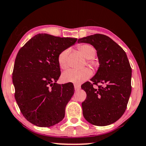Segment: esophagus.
<instances>
[{
	"label": "esophagus",
	"instance_id": "esophagus-1",
	"mask_svg": "<svg viewBox=\"0 0 146 146\" xmlns=\"http://www.w3.org/2000/svg\"><path fill=\"white\" fill-rule=\"evenodd\" d=\"M74 88H75V90H76V91H78L81 89V86H79V85H77V84H74Z\"/></svg>",
	"mask_w": 146,
	"mask_h": 146
}]
</instances>
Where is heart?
I'll return each mask as SVG.
<instances>
[{
	"mask_svg": "<svg viewBox=\"0 0 146 146\" xmlns=\"http://www.w3.org/2000/svg\"><path fill=\"white\" fill-rule=\"evenodd\" d=\"M79 52L87 58V62L90 66L94 65V58L96 54V50L93 46L89 44H79L77 46ZM69 50L65 49L60 52L58 56V62L62 69H67L69 67L68 64V56L69 54ZM92 75V70L89 68H84L80 70L71 69L64 72L62 73L61 79L63 82L73 83L75 84H80L89 79Z\"/></svg>",
	"mask_w": 146,
	"mask_h": 146,
	"instance_id": "b5f03b06",
	"label": "heart"
}]
</instances>
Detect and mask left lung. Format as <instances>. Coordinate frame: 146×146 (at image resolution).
<instances>
[{"label":"left lung","instance_id":"8db88e82","mask_svg":"<svg viewBox=\"0 0 146 146\" xmlns=\"http://www.w3.org/2000/svg\"><path fill=\"white\" fill-rule=\"evenodd\" d=\"M78 42L90 44L95 48L100 64L97 73L90 79L92 82L82 86L87 94L82 104L84 117L96 126L112 124L124 114L131 92L132 71L126 53L103 34L84 37ZM94 84L99 88H94Z\"/></svg>","mask_w":146,"mask_h":146}]
</instances>
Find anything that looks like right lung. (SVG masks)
I'll return each mask as SVG.
<instances>
[{
    "label": "right lung",
    "mask_w": 146,
    "mask_h": 146,
    "mask_svg": "<svg viewBox=\"0 0 146 146\" xmlns=\"http://www.w3.org/2000/svg\"><path fill=\"white\" fill-rule=\"evenodd\" d=\"M77 38L39 34L17 54L13 71L15 98L21 112L36 126L48 127L61 121L65 107L74 94L71 84H58V56Z\"/></svg>",
    "instance_id": "obj_1"
}]
</instances>
